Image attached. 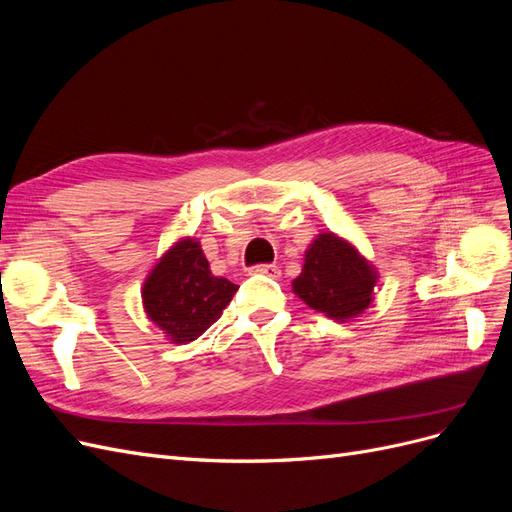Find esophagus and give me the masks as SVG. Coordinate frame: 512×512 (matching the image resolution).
<instances>
[{"label":"esophagus","instance_id":"34e87169","mask_svg":"<svg viewBox=\"0 0 512 512\" xmlns=\"http://www.w3.org/2000/svg\"><path fill=\"white\" fill-rule=\"evenodd\" d=\"M250 273L267 275V277H273V280H277V277H280V267H275V265H258V267H252Z\"/></svg>","mask_w":512,"mask_h":512}]
</instances>
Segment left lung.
<instances>
[{
    "instance_id": "8db88e82",
    "label": "left lung",
    "mask_w": 512,
    "mask_h": 512,
    "mask_svg": "<svg viewBox=\"0 0 512 512\" xmlns=\"http://www.w3.org/2000/svg\"><path fill=\"white\" fill-rule=\"evenodd\" d=\"M378 271L359 247L335 232H320L307 245L292 292L335 322L359 318L374 301Z\"/></svg>"
}]
</instances>
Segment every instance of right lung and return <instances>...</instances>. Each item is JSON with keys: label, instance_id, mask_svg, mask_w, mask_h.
<instances>
[{"label": "right lung", "instance_id": "1", "mask_svg": "<svg viewBox=\"0 0 512 512\" xmlns=\"http://www.w3.org/2000/svg\"><path fill=\"white\" fill-rule=\"evenodd\" d=\"M239 290L213 275L200 241L179 237L151 267L143 284V309L170 344H190L218 320Z\"/></svg>", "mask_w": 512, "mask_h": 512}]
</instances>
